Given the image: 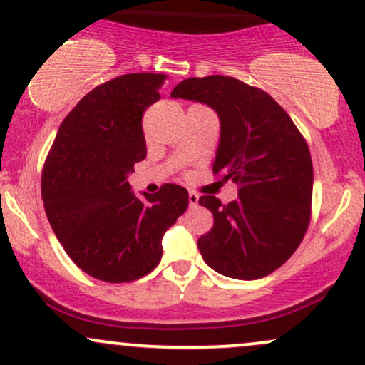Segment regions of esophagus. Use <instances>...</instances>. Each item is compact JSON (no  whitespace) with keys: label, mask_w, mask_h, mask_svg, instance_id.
Wrapping results in <instances>:
<instances>
[{"label":"esophagus","mask_w":365,"mask_h":365,"mask_svg":"<svg viewBox=\"0 0 365 365\" xmlns=\"http://www.w3.org/2000/svg\"><path fill=\"white\" fill-rule=\"evenodd\" d=\"M187 200H190V207H196V205H198V201H200V196L196 195V192L190 191V196H187Z\"/></svg>","instance_id":"esophagus-1"}]
</instances>
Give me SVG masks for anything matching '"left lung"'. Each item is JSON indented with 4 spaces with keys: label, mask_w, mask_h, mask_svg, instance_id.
I'll list each match as a JSON object with an SVG mask.
<instances>
[{
    "label": "left lung",
    "mask_w": 365,
    "mask_h": 365,
    "mask_svg": "<svg viewBox=\"0 0 365 365\" xmlns=\"http://www.w3.org/2000/svg\"><path fill=\"white\" fill-rule=\"evenodd\" d=\"M212 107L220 119L213 173L239 184V198L198 203L213 227L198 239L205 263L220 275L258 280L280 268L311 220L312 162L290 115L264 90L232 76L182 80L170 93Z\"/></svg>",
    "instance_id": "8db88e82"
}]
</instances>
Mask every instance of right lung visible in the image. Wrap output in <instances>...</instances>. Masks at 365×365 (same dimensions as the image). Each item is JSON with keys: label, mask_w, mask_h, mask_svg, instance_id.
Returning a JSON list of instances; mask_svg holds the SVG:
<instances>
[{"label": "right lung", "mask_w": 365, "mask_h": 365, "mask_svg": "<svg viewBox=\"0 0 365 365\" xmlns=\"http://www.w3.org/2000/svg\"><path fill=\"white\" fill-rule=\"evenodd\" d=\"M165 75L130 73L98 85L64 118L42 170V201L56 237L80 269L123 284L162 258V237L186 212L187 191L164 184L136 198L128 175L147 157L141 118Z\"/></svg>", "instance_id": "add662e5"}]
</instances>
